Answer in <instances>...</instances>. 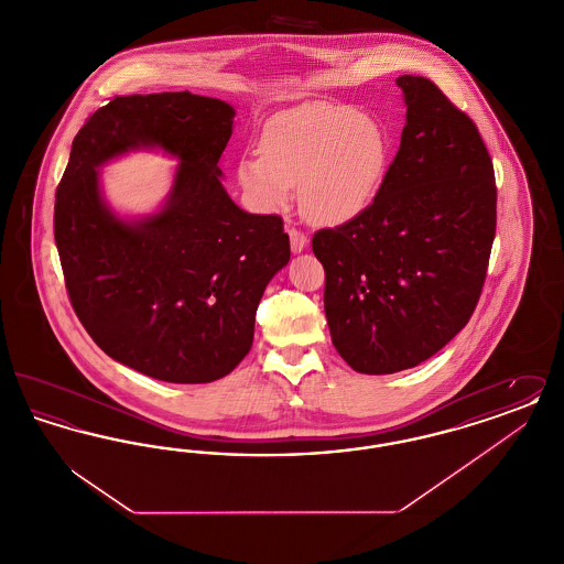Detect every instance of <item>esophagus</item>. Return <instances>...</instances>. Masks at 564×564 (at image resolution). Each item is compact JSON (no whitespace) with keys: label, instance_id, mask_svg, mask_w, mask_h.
<instances>
[{"label":"esophagus","instance_id":"obj_1","mask_svg":"<svg viewBox=\"0 0 564 564\" xmlns=\"http://www.w3.org/2000/svg\"><path fill=\"white\" fill-rule=\"evenodd\" d=\"M288 235H290L292 251H294V253H300V251L306 247V242H308L306 235H304L302 230H297V228H290V230H288Z\"/></svg>","mask_w":564,"mask_h":564}]
</instances>
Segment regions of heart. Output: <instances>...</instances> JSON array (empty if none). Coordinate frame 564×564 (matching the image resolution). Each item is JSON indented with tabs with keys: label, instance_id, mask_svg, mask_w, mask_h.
Listing matches in <instances>:
<instances>
[{
	"label": "heart",
	"instance_id": "b5f03b06",
	"mask_svg": "<svg viewBox=\"0 0 564 564\" xmlns=\"http://www.w3.org/2000/svg\"><path fill=\"white\" fill-rule=\"evenodd\" d=\"M389 137L370 113L311 104L264 127L260 154L242 156L237 180L264 212H279L300 186L304 215L338 226L364 214L384 182Z\"/></svg>",
	"mask_w": 564,
	"mask_h": 564
}]
</instances>
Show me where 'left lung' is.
<instances>
[{
    "mask_svg": "<svg viewBox=\"0 0 564 564\" xmlns=\"http://www.w3.org/2000/svg\"><path fill=\"white\" fill-rule=\"evenodd\" d=\"M402 143L372 205L315 232L332 343L355 372L419 366L467 325L497 228L495 169L474 120L402 76Z\"/></svg>",
    "mask_w": 564,
    "mask_h": 564,
    "instance_id": "1",
    "label": "left lung"
}]
</instances>
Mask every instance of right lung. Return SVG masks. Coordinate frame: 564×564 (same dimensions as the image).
<instances>
[{
  "label": "right lung",
  "instance_id": "obj_1",
  "mask_svg": "<svg viewBox=\"0 0 564 564\" xmlns=\"http://www.w3.org/2000/svg\"><path fill=\"white\" fill-rule=\"evenodd\" d=\"M232 118L226 101L188 90L113 97L86 118L56 188L54 241L78 319L111 359L156 380L230 375L290 262L283 219L242 212L219 182ZM137 147L183 164L163 212L131 225L102 203L96 166Z\"/></svg>",
  "mask_w": 564,
  "mask_h": 564
}]
</instances>
